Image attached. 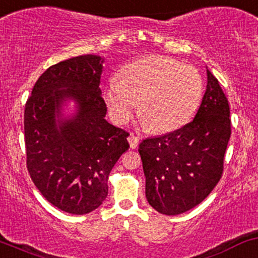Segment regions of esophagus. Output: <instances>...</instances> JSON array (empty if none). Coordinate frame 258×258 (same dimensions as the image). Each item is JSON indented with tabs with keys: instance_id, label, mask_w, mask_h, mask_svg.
<instances>
[{
	"instance_id": "obj_1",
	"label": "esophagus",
	"mask_w": 258,
	"mask_h": 258,
	"mask_svg": "<svg viewBox=\"0 0 258 258\" xmlns=\"http://www.w3.org/2000/svg\"><path fill=\"white\" fill-rule=\"evenodd\" d=\"M127 140H128V142H130V147H131L132 149H136L138 147V143H140V140H138L137 137H136V136H134V135H130L128 136V138H127Z\"/></svg>"
}]
</instances>
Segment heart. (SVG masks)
Here are the masks:
<instances>
[{
    "mask_svg": "<svg viewBox=\"0 0 258 258\" xmlns=\"http://www.w3.org/2000/svg\"><path fill=\"white\" fill-rule=\"evenodd\" d=\"M203 95L196 69L164 56H151L127 64L112 78L105 101L115 122H128L138 103V116L153 134H168L194 117Z\"/></svg>",
    "mask_w": 258,
    "mask_h": 258,
    "instance_id": "1",
    "label": "heart"
}]
</instances>
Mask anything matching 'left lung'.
<instances>
[{"mask_svg": "<svg viewBox=\"0 0 258 258\" xmlns=\"http://www.w3.org/2000/svg\"><path fill=\"white\" fill-rule=\"evenodd\" d=\"M229 116L228 99L207 69V89L194 120L141 142L146 197L155 211L165 216L185 213L213 191L230 140Z\"/></svg>", "mask_w": 258, "mask_h": 258, "instance_id": "left-lung-1", "label": "left lung"}]
</instances>
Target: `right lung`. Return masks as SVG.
I'll return each instance as SVG.
<instances>
[{"label":"right lung","mask_w":258,"mask_h":258,"mask_svg":"<svg viewBox=\"0 0 258 258\" xmlns=\"http://www.w3.org/2000/svg\"><path fill=\"white\" fill-rule=\"evenodd\" d=\"M104 57L58 62L36 81L24 109L27 168L52 206L87 214L107 196V177L130 148L128 134L105 120L100 78ZM75 104L72 114H64Z\"/></svg>","instance_id":"right-lung-1"}]
</instances>
